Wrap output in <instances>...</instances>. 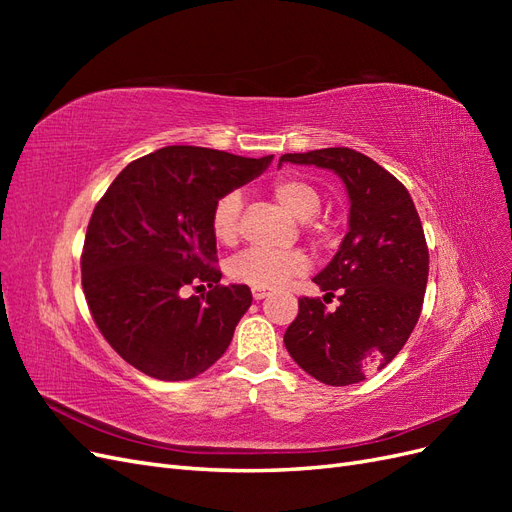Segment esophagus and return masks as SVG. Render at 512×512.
<instances>
[{
    "label": "esophagus",
    "instance_id": "esophagus-1",
    "mask_svg": "<svg viewBox=\"0 0 512 512\" xmlns=\"http://www.w3.org/2000/svg\"><path fill=\"white\" fill-rule=\"evenodd\" d=\"M252 297H254L256 301H262V299L269 297V292H267L265 288H252Z\"/></svg>",
    "mask_w": 512,
    "mask_h": 512
}]
</instances>
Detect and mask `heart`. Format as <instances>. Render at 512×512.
<instances>
[{
  "label": "heart",
  "instance_id": "obj_1",
  "mask_svg": "<svg viewBox=\"0 0 512 512\" xmlns=\"http://www.w3.org/2000/svg\"><path fill=\"white\" fill-rule=\"evenodd\" d=\"M273 198L288 213L299 220H309L320 209V196L312 185L299 179H280L273 183ZM239 215L241 194L228 192L213 207L211 230L213 237L224 245H232L239 239ZM307 271V258L301 252H275L265 247H250L230 260L228 273L235 282L254 288H277L286 284L290 277Z\"/></svg>",
  "mask_w": 512,
  "mask_h": 512
}]
</instances>
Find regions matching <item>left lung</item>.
<instances>
[{"instance_id": "obj_1", "label": "left lung", "mask_w": 512, "mask_h": 512, "mask_svg": "<svg viewBox=\"0 0 512 512\" xmlns=\"http://www.w3.org/2000/svg\"><path fill=\"white\" fill-rule=\"evenodd\" d=\"M284 162L333 170L350 198L348 232L314 282L324 301L299 299L284 344L309 376L348 386L389 365L421 316L429 275L425 232L408 190L389 170L348 147L286 153Z\"/></svg>"}]
</instances>
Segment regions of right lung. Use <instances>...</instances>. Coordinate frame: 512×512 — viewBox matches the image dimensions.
Here are the masks:
<instances>
[{"mask_svg": "<svg viewBox=\"0 0 512 512\" xmlns=\"http://www.w3.org/2000/svg\"><path fill=\"white\" fill-rule=\"evenodd\" d=\"M271 162L273 156L170 145L115 177L91 213L81 273L91 316L123 361L179 382L203 374L226 352L252 292L220 284L211 213ZM190 285L212 290L188 298Z\"/></svg>", "mask_w": 512, "mask_h": 512, "instance_id": "right-lung-1", "label": "right lung"}]
</instances>
